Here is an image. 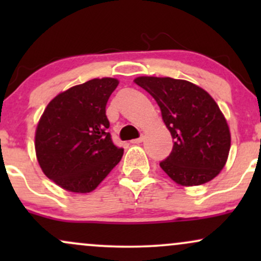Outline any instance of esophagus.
<instances>
[{"instance_id":"esophagus-1","label":"esophagus","mask_w":261,"mask_h":261,"mask_svg":"<svg viewBox=\"0 0 261 261\" xmlns=\"http://www.w3.org/2000/svg\"><path fill=\"white\" fill-rule=\"evenodd\" d=\"M143 141V136H141V137H139V139H135V140H131V143H141Z\"/></svg>"}]
</instances>
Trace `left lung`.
I'll return each mask as SVG.
<instances>
[{
	"label": "left lung",
	"mask_w": 261,
	"mask_h": 261,
	"mask_svg": "<svg viewBox=\"0 0 261 261\" xmlns=\"http://www.w3.org/2000/svg\"><path fill=\"white\" fill-rule=\"evenodd\" d=\"M135 83L154 98L174 139L161 168L182 187L212 180L226 164L230 148L229 127L214 98L184 80L142 76Z\"/></svg>",
	"instance_id": "left-lung-1"
}]
</instances>
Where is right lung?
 <instances>
[{
	"label": "right lung",
	"instance_id": "right-lung-1",
	"mask_svg": "<svg viewBox=\"0 0 261 261\" xmlns=\"http://www.w3.org/2000/svg\"><path fill=\"white\" fill-rule=\"evenodd\" d=\"M119 81L94 79L60 93L45 108L35 131V152L44 174L72 193H91L119 163L106 115Z\"/></svg>",
	"mask_w": 261,
	"mask_h": 261
}]
</instances>
